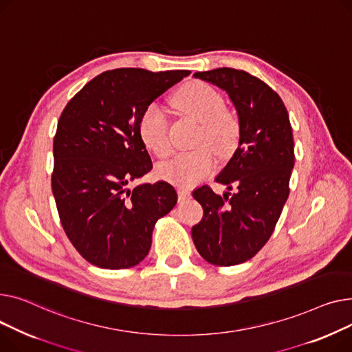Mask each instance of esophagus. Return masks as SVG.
Wrapping results in <instances>:
<instances>
[{"label":"esophagus","mask_w":352,"mask_h":352,"mask_svg":"<svg viewBox=\"0 0 352 352\" xmlns=\"http://www.w3.org/2000/svg\"><path fill=\"white\" fill-rule=\"evenodd\" d=\"M177 195H179V200H184L186 197L190 196V190L189 189H184V188H179L177 189Z\"/></svg>","instance_id":"obj_1"}]
</instances>
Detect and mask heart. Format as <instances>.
<instances>
[{"label":"heart","instance_id":"b5f03b06","mask_svg":"<svg viewBox=\"0 0 352 352\" xmlns=\"http://www.w3.org/2000/svg\"><path fill=\"white\" fill-rule=\"evenodd\" d=\"M173 105L182 115L200 123L195 140V146L199 148L162 163L157 175L182 188H190L216 169L217 160L211 147L221 157L230 156L237 149L241 132L240 122L233 112L224 109L221 94L203 82H192L182 88L173 96ZM139 132L143 143L159 159L172 155L169 120L155 103L143 111Z\"/></svg>","mask_w":352,"mask_h":352}]
</instances>
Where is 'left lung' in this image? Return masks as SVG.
Wrapping results in <instances>:
<instances>
[{
  "instance_id": "8db88e82",
  "label": "left lung",
  "mask_w": 352,
  "mask_h": 352,
  "mask_svg": "<svg viewBox=\"0 0 352 352\" xmlns=\"http://www.w3.org/2000/svg\"><path fill=\"white\" fill-rule=\"evenodd\" d=\"M229 94L239 115L240 142L216 177L236 193L216 195L204 184L193 192L203 219L192 227L199 254L214 265L254 257L274 232L290 195L294 139L278 94L245 71L217 68L193 75Z\"/></svg>"
}]
</instances>
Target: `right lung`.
<instances>
[{"mask_svg":"<svg viewBox=\"0 0 352 352\" xmlns=\"http://www.w3.org/2000/svg\"><path fill=\"white\" fill-rule=\"evenodd\" d=\"M190 71L102 72L62 111L54 138L52 193L62 227L91 264L122 270L148 256L156 221L177 203L168 182L126 186L153 168L139 122Z\"/></svg>","mask_w":352,"mask_h":352,"instance_id":"1","label":"right lung"}]
</instances>
